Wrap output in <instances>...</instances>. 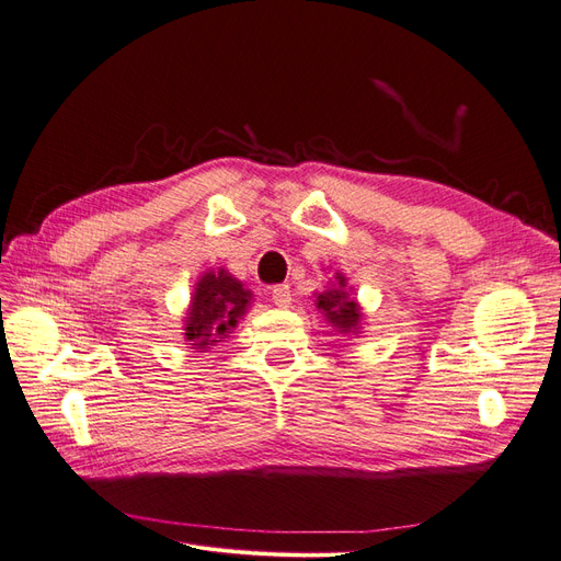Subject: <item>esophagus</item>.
Instances as JSON below:
<instances>
[{"label": "esophagus", "mask_w": 561, "mask_h": 561, "mask_svg": "<svg viewBox=\"0 0 561 561\" xmlns=\"http://www.w3.org/2000/svg\"><path fill=\"white\" fill-rule=\"evenodd\" d=\"M271 301H274L276 307H290V301H293L290 285H274V287H271Z\"/></svg>", "instance_id": "esophagus-1"}]
</instances>
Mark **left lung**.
I'll return each mask as SVG.
<instances>
[{
    "instance_id": "8db88e82",
    "label": "left lung",
    "mask_w": 561,
    "mask_h": 561,
    "mask_svg": "<svg viewBox=\"0 0 561 561\" xmlns=\"http://www.w3.org/2000/svg\"><path fill=\"white\" fill-rule=\"evenodd\" d=\"M336 280H339V290H328V293L318 295V309L325 311L330 322H334L339 330L348 332L358 325L360 309H358V304L348 299V295L344 293L346 278L342 274H336Z\"/></svg>"
}]
</instances>
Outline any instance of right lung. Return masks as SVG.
Segmentation results:
<instances>
[{"mask_svg":"<svg viewBox=\"0 0 561 561\" xmlns=\"http://www.w3.org/2000/svg\"><path fill=\"white\" fill-rule=\"evenodd\" d=\"M250 301V293L243 290V283L229 276L225 268L217 274L203 276L196 283V293L192 299L190 318H186V342L192 346L206 348L215 342H222L225 334L236 328V322L245 313Z\"/></svg>","mask_w":561,"mask_h":561,"instance_id":"add662e5","label":"right lung"}]
</instances>
